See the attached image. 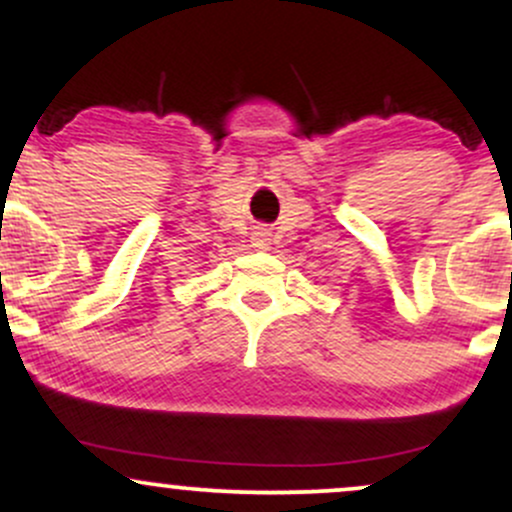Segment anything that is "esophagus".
<instances>
[{
    "label": "esophagus",
    "instance_id": "1",
    "mask_svg": "<svg viewBox=\"0 0 512 512\" xmlns=\"http://www.w3.org/2000/svg\"><path fill=\"white\" fill-rule=\"evenodd\" d=\"M269 231L267 228H257L255 233H252V248H257V250H267V245H269Z\"/></svg>",
    "mask_w": 512,
    "mask_h": 512
}]
</instances>
